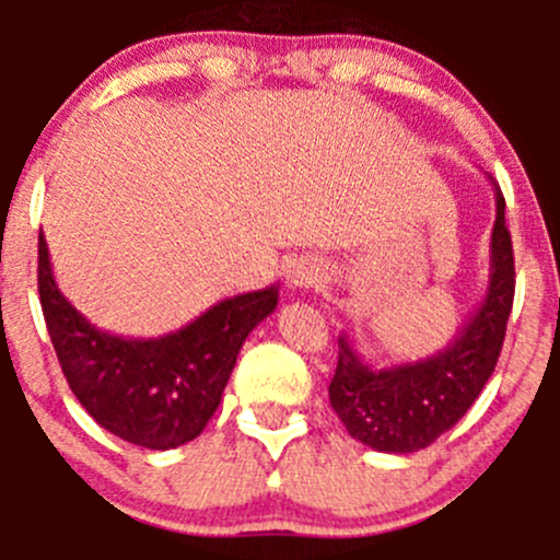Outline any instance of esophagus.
I'll return each instance as SVG.
<instances>
[{
    "mask_svg": "<svg viewBox=\"0 0 560 560\" xmlns=\"http://www.w3.org/2000/svg\"><path fill=\"white\" fill-rule=\"evenodd\" d=\"M325 276V268H322L316 259H298L290 268V284L292 287H316Z\"/></svg>",
    "mask_w": 560,
    "mask_h": 560,
    "instance_id": "34e87169",
    "label": "esophagus"
}]
</instances>
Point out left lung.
Wrapping results in <instances>:
<instances>
[{
  "instance_id": "left-lung-1",
  "label": "left lung",
  "mask_w": 560,
  "mask_h": 560,
  "mask_svg": "<svg viewBox=\"0 0 560 560\" xmlns=\"http://www.w3.org/2000/svg\"><path fill=\"white\" fill-rule=\"evenodd\" d=\"M493 180V178H490ZM515 301V254L504 222V195L495 184V224L490 238V284L471 319L444 352L417 363L374 369L338 338L330 406L349 436L380 453H417L471 409L499 363Z\"/></svg>"
}]
</instances>
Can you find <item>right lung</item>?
<instances>
[{"label": "right lung", "instance_id": "obj_1", "mask_svg": "<svg viewBox=\"0 0 560 560\" xmlns=\"http://www.w3.org/2000/svg\"><path fill=\"white\" fill-rule=\"evenodd\" d=\"M37 252L39 303L67 385L105 431L145 450H173L200 436L246 336L279 303L273 284L228 298L167 336H113L61 295L43 235Z\"/></svg>", "mask_w": 560, "mask_h": 560}]
</instances>
